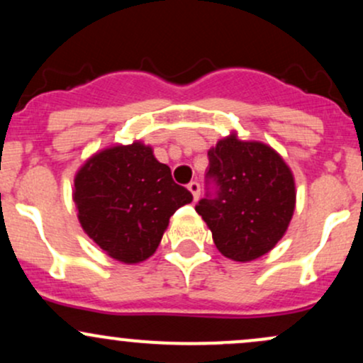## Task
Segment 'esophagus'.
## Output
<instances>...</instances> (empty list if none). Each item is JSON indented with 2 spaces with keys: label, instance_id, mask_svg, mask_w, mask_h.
Listing matches in <instances>:
<instances>
[{
  "label": "esophagus",
  "instance_id": "obj_1",
  "mask_svg": "<svg viewBox=\"0 0 363 363\" xmlns=\"http://www.w3.org/2000/svg\"><path fill=\"white\" fill-rule=\"evenodd\" d=\"M187 189L191 191V194H193V198H194V201H198L199 199V184L196 181H193V182H189V184H187Z\"/></svg>",
  "mask_w": 363,
  "mask_h": 363
}]
</instances>
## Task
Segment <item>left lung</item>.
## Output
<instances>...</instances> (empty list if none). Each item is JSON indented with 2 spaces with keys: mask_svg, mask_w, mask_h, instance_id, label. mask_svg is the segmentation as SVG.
Segmentation results:
<instances>
[{
  "mask_svg": "<svg viewBox=\"0 0 363 363\" xmlns=\"http://www.w3.org/2000/svg\"><path fill=\"white\" fill-rule=\"evenodd\" d=\"M208 176L218 186L215 199L196 206L225 257L249 262L264 256L289 230L297 203L295 177L269 145L240 140L237 131L208 150Z\"/></svg>",
  "mask_w": 363,
  "mask_h": 363,
  "instance_id": "obj_1",
  "label": "left lung"
}]
</instances>
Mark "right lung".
Masks as SVG:
<instances>
[{"label":"right lung","instance_id":"add662e5","mask_svg":"<svg viewBox=\"0 0 363 363\" xmlns=\"http://www.w3.org/2000/svg\"><path fill=\"white\" fill-rule=\"evenodd\" d=\"M83 232L112 259L138 264L153 256L177 208L193 201L153 148L135 140L111 145L83 162L73 179Z\"/></svg>","mask_w":363,"mask_h":363}]
</instances>
